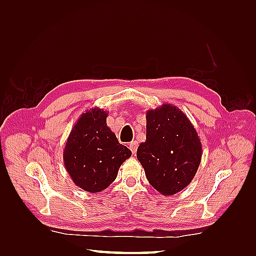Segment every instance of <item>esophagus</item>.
<instances>
[{"label": "esophagus", "mask_w": 256, "mask_h": 256, "mask_svg": "<svg viewBox=\"0 0 256 256\" xmlns=\"http://www.w3.org/2000/svg\"><path fill=\"white\" fill-rule=\"evenodd\" d=\"M129 148L130 150L132 152V154H136V150H138V142L136 141H132L130 144H129Z\"/></svg>", "instance_id": "34e87169"}]
</instances>
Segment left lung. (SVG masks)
Instances as JSON below:
<instances>
[{"label": "left lung", "mask_w": 256, "mask_h": 256, "mask_svg": "<svg viewBox=\"0 0 256 256\" xmlns=\"http://www.w3.org/2000/svg\"><path fill=\"white\" fill-rule=\"evenodd\" d=\"M136 158L152 187L162 196H173L196 176L202 144L187 115L164 104L146 112V141L138 145Z\"/></svg>", "instance_id": "left-lung-1"}]
</instances>
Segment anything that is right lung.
<instances>
[{"label": "right lung", "mask_w": 256, "mask_h": 256, "mask_svg": "<svg viewBox=\"0 0 256 256\" xmlns=\"http://www.w3.org/2000/svg\"><path fill=\"white\" fill-rule=\"evenodd\" d=\"M108 112L92 108L81 114L68 136L63 152L66 171L76 186L90 193L102 192L115 180L131 156L106 125Z\"/></svg>", "instance_id": "right-lung-1"}]
</instances>
